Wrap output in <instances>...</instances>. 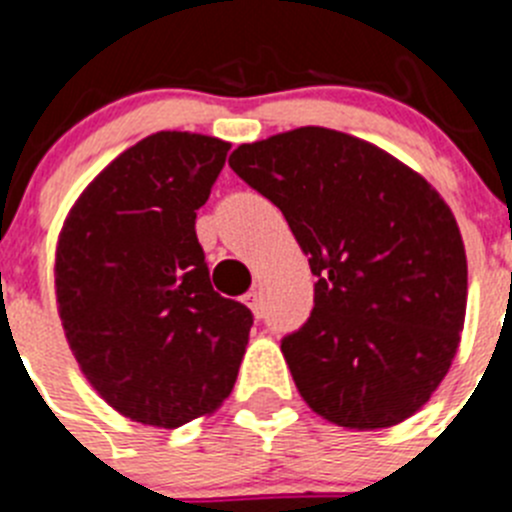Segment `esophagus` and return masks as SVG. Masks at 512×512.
I'll return each instance as SVG.
<instances>
[{
	"mask_svg": "<svg viewBox=\"0 0 512 512\" xmlns=\"http://www.w3.org/2000/svg\"><path fill=\"white\" fill-rule=\"evenodd\" d=\"M245 303H247V306H250V311L255 313L257 319H260V316H262V298H260V293H257V290H250V293H247V296H245Z\"/></svg>",
	"mask_w": 512,
	"mask_h": 512,
	"instance_id": "obj_1",
	"label": "esophagus"
}]
</instances>
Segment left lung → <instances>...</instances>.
<instances>
[{"instance_id": "obj_1", "label": "left lung", "mask_w": 512, "mask_h": 512, "mask_svg": "<svg viewBox=\"0 0 512 512\" xmlns=\"http://www.w3.org/2000/svg\"><path fill=\"white\" fill-rule=\"evenodd\" d=\"M229 165L283 211L316 275L311 316L280 344L308 408L354 431L421 411L467 313V255L441 193L382 147L326 127L239 145Z\"/></svg>"}]
</instances>
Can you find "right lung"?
Wrapping results in <instances>:
<instances>
[{
    "label": "right lung",
    "instance_id": "obj_1",
    "mask_svg": "<svg viewBox=\"0 0 512 512\" xmlns=\"http://www.w3.org/2000/svg\"><path fill=\"white\" fill-rule=\"evenodd\" d=\"M229 142L155 132L84 188L55 247V298L91 388L124 418L178 428L229 398L252 313L211 288L196 209Z\"/></svg>",
    "mask_w": 512,
    "mask_h": 512
}]
</instances>
